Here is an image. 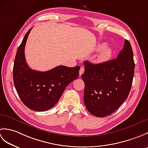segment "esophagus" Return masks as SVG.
<instances>
[{
  "mask_svg": "<svg viewBox=\"0 0 148 148\" xmlns=\"http://www.w3.org/2000/svg\"><path fill=\"white\" fill-rule=\"evenodd\" d=\"M84 69L83 67H81L80 68V70H79V75L81 76L83 73H84Z\"/></svg>",
  "mask_w": 148,
  "mask_h": 148,
  "instance_id": "1",
  "label": "esophagus"
}]
</instances>
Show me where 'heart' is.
<instances>
[{
    "label": "heart",
    "instance_id": "1",
    "mask_svg": "<svg viewBox=\"0 0 148 148\" xmlns=\"http://www.w3.org/2000/svg\"><path fill=\"white\" fill-rule=\"evenodd\" d=\"M97 49H102L98 57L97 58V62L99 63H103L108 61L112 56V51L111 48L108 46H105L104 45H100L97 47Z\"/></svg>",
    "mask_w": 148,
    "mask_h": 148
}]
</instances>
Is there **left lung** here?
<instances>
[{"instance_id":"1","label":"left lung","mask_w":148,"mask_h":148,"mask_svg":"<svg viewBox=\"0 0 148 148\" xmlns=\"http://www.w3.org/2000/svg\"><path fill=\"white\" fill-rule=\"evenodd\" d=\"M84 102L91 114H111L127 99L132 84L135 64L130 43L125 40L117 58L102 64L84 61Z\"/></svg>"}]
</instances>
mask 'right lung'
Here are the masks:
<instances>
[{
    "mask_svg": "<svg viewBox=\"0 0 148 148\" xmlns=\"http://www.w3.org/2000/svg\"><path fill=\"white\" fill-rule=\"evenodd\" d=\"M31 29L18 48L12 70L13 81L19 97L28 108L45 111L55 106L66 87L78 77L80 66L59 65L45 72L31 69L25 56V47Z\"/></svg>",
    "mask_w": 148,
    "mask_h": 148,
    "instance_id": "1",
    "label": "right lung"
}]
</instances>
